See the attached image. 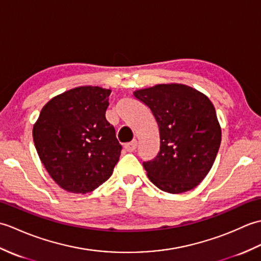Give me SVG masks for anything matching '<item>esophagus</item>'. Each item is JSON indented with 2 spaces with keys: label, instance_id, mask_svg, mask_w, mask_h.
<instances>
[{
  "label": "esophagus",
  "instance_id": "1",
  "mask_svg": "<svg viewBox=\"0 0 261 261\" xmlns=\"http://www.w3.org/2000/svg\"><path fill=\"white\" fill-rule=\"evenodd\" d=\"M136 147H137V142L135 140L132 141L128 144H126V145H125V149L127 150V152H134Z\"/></svg>",
  "mask_w": 261,
  "mask_h": 261
}]
</instances>
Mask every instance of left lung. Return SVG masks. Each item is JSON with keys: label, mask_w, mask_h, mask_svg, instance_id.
Segmentation results:
<instances>
[{"label": "left lung", "mask_w": 261, "mask_h": 261, "mask_svg": "<svg viewBox=\"0 0 261 261\" xmlns=\"http://www.w3.org/2000/svg\"><path fill=\"white\" fill-rule=\"evenodd\" d=\"M134 96L152 111L160 129V152L143 162L150 182L169 193L194 189L211 170L221 143L212 102L178 84L156 85Z\"/></svg>", "instance_id": "8db88e82"}]
</instances>
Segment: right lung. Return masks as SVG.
Masks as SVG:
<instances>
[{"instance_id": "add662e5", "label": "right lung", "mask_w": 261, "mask_h": 261, "mask_svg": "<svg viewBox=\"0 0 261 261\" xmlns=\"http://www.w3.org/2000/svg\"><path fill=\"white\" fill-rule=\"evenodd\" d=\"M112 90L85 86L45 105L33 126L39 158L54 181L72 193H88L111 177L121 145L106 119Z\"/></svg>"}]
</instances>
